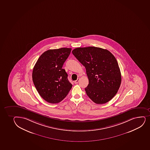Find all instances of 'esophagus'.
I'll list each match as a JSON object with an SVG mask.
<instances>
[{
  "label": "esophagus",
  "instance_id": "34e87169",
  "mask_svg": "<svg viewBox=\"0 0 150 150\" xmlns=\"http://www.w3.org/2000/svg\"><path fill=\"white\" fill-rule=\"evenodd\" d=\"M79 81V78H78L77 80L76 81H74V83L75 84H77L78 83V82Z\"/></svg>",
  "mask_w": 150,
  "mask_h": 150
}]
</instances>
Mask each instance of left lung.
Segmentation results:
<instances>
[{"instance_id":"1","label":"left lung","mask_w":150,"mask_h":150,"mask_svg":"<svg viewBox=\"0 0 150 150\" xmlns=\"http://www.w3.org/2000/svg\"><path fill=\"white\" fill-rule=\"evenodd\" d=\"M73 54L85 67L89 79L87 96L97 104H103L115 97L121 82V75L115 56L107 50L95 47H78Z\"/></svg>"}]
</instances>
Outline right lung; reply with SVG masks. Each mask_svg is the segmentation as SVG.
Here are the masks:
<instances>
[{"label": "right lung", "mask_w": 150, "mask_h": 150, "mask_svg": "<svg viewBox=\"0 0 150 150\" xmlns=\"http://www.w3.org/2000/svg\"><path fill=\"white\" fill-rule=\"evenodd\" d=\"M71 51V48L64 47L49 50L40 55L34 66V85L42 98L49 103L62 101L72 87L62 69Z\"/></svg>", "instance_id": "right-lung-1"}]
</instances>
